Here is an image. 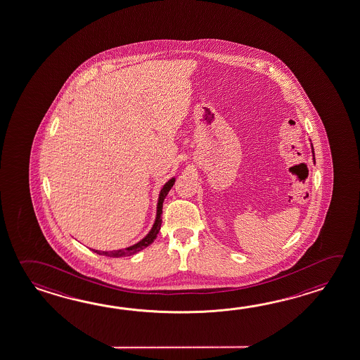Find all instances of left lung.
Listing matches in <instances>:
<instances>
[{"instance_id":"8db88e82","label":"left lung","mask_w":360,"mask_h":360,"mask_svg":"<svg viewBox=\"0 0 360 360\" xmlns=\"http://www.w3.org/2000/svg\"><path fill=\"white\" fill-rule=\"evenodd\" d=\"M312 154H313V162L316 163V159H314V151H313V146H312Z\"/></svg>"}]
</instances>
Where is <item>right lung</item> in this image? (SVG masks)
I'll return each mask as SVG.
<instances>
[{"instance_id": "1", "label": "right lung", "mask_w": 360, "mask_h": 360, "mask_svg": "<svg viewBox=\"0 0 360 360\" xmlns=\"http://www.w3.org/2000/svg\"><path fill=\"white\" fill-rule=\"evenodd\" d=\"M176 182V178H170L169 181L167 184H164L159 193V198H158V205H156V217L153 228L150 229L149 233L145 236V237L137 242L136 245H129L127 248H123V250H117V251H99V250H91V251L98 253V255H102V256H108V257H124V256H131V255H135L137 252L143 251V248H146L148 245H151L154 240H155L159 231H160V225H162V214H163V202L164 198L168 195L170 188L173 187V184Z\"/></svg>"}]
</instances>
